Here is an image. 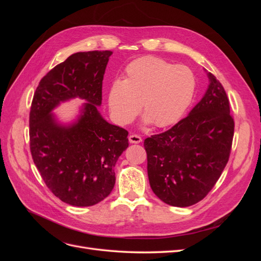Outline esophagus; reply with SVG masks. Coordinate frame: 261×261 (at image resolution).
<instances>
[{
    "mask_svg": "<svg viewBox=\"0 0 261 261\" xmlns=\"http://www.w3.org/2000/svg\"><path fill=\"white\" fill-rule=\"evenodd\" d=\"M128 140L130 144H139L143 141V139H141V137L139 135H136V134H132V135L128 136Z\"/></svg>",
    "mask_w": 261,
    "mask_h": 261,
    "instance_id": "esophagus-1",
    "label": "esophagus"
}]
</instances>
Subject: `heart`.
<instances>
[{
  "label": "heart",
  "mask_w": 261,
  "mask_h": 261,
  "mask_svg": "<svg viewBox=\"0 0 261 261\" xmlns=\"http://www.w3.org/2000/svg\"><path fill=\"white\" fill-rule=\"evenodd\" d=\"M195 89V75L186 65L144 57L126 66L123 81L115 80L111 84L108 103L118 124L132 123L143 103L145 122L164 128L183 117L192 103Z\"/></svg>",
  "instance_id": "obj_1"
}]
</instances>
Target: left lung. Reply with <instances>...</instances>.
I'll list each match as a JSON object with an SVG mask.
<instances>
[{"label": "left lung", "mask_w": 261, "mask_h": 261, "mask_svg": "<svg viewBox=\"0 0 261 261\" xmlns=\"http://www.w3.org/2000/svg\"><path fill=\"white\" fill-rule=\"evenodd\" d=\"M210 85L189 114L169 130L144 141L149 183L158 198L189 207L216 185L228 161L234 135L230 101L208 73Z\"/></svg>", "instance_id": "1"}]
</instances>
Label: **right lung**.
<instances>
[{
    "mask_svg": "<svg viewBox=\"0 0 261 261\" xmlns=\"http://www.w3.org/2000/svg\"><path fill=\"white\" fill-rule=\"evenodd\" d=\"M111 51L72 54L39 83L29 114L30 151L45 185L76 207L93 206L110 195L114 167L128 147V132L108 123L98 111ZM86 101L79 120L62 125L51 114L61 101Z\"/></svg>",
    "mask_w": 261,
    "mask_h": 261,
    "instance_id": "obj_1",
    "label": "right lung"
}]
</instances>
